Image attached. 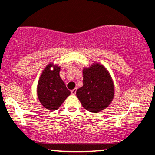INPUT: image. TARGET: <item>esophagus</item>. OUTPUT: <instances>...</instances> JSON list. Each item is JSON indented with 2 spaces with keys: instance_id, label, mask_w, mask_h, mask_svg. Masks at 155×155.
I'll return each mask as SVG.
<instances>
[{
  "instance_id": "34e87169",
  "label": "esophagus",
  "mask_w": 155,
  "mask_h": 155,
  "mask_svg": "<svg viewBox=\"0 0 155 155\" xmlns=\"http://www.w3.org/2000/svg\"><path fill=\"white\" fill-rule=\"evenodd\" d=\"M76 90H77V89L75 88V89H72V90L71 91V94H73V95H74V94H76Z\"/></svg>"
}]
</instances>
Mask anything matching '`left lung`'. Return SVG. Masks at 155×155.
<instances>
[{
    "label": "left lung",
    "instance_id": "left-lung-1",
    "mask_svg": "<svg viewBox=\"0 0 155 155\" xmlns=\"http://www.w3.org/2000/svg\"><path fill=\"white\" fill-rule=\"evenodd\" d=\"M83 86L76 96L86 110L92 113L103 110L114 96V85L109 72L99 63L83 70Z\"/></svg>",
    "mask_w": 155,
    "mask_h": 155
}]
</instances>
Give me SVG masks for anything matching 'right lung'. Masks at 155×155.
<instances>
[{"label":"right lung","instance_id":"right-lung-1","mask_svg":"<svg viewBox=\"0 0 155 155\" xmlns=\"http://www.w3.org/2000/svg\"><path fill=\"white\" fill-rule=\"evenodd\" d=\"M53 66V63H50L45 68L37 85L39 100L46 109L50 111L58 109L71 94L60 77L61 68L54 66V69L51 70L50 68Z\"/></svg>","mask_w":155,"mask_h":155}]
</instances>
